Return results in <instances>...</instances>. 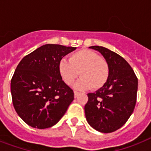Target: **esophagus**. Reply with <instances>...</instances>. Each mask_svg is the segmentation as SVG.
I'll return each instance as SVG.
<instances>
[{
	"mask_svg": "<svg viewBox=\"0 0 151 151\" xmlns=\"http://www.w3.org/2000/svg\"><path fill=\"white\" fill-rule=\"evenodd\" d=\"M80 94V92H77V91H74V97H78V95Z\"/></svg>",
	"mask_w": 151,
	"mask_h": 151,
	"instance_id": "esophagus-1",
	"label": "esophagus"
}]
</instances>
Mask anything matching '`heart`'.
<instances>
[{"label":"heart","instance_id":"obj_1","mask_svg":"<svg viewBox=\"0 0 151 151\" xmlns=\"http://www.w3.org/2000/svg\"><path fill=\"white\" fill-rule=\"evenodd\" d=\"M58 68L62 79L67 85H73L80 73L81 78L75 85L79 89H99L107 82L110 73L107 60L89 49L73 52L69 60L61 59Z\"/></svg>","mask_w":151,"mask_h":151}]
</instances>
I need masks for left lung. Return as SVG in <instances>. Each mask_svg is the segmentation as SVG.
Here are the masks:
<instances>
[{
	"instance_id": "left-lung-1",
	"label": "left lung",
	"mask_w": 151,
	"mask_h": 151,
	"mask_svg": "<svg viewBox=\"0 0 151 151\" xmlns=\"http://www.w3.org/2000/svg\"><path fill=\"white\" fill-rule=\"evenodd\" d=\"M99 51L110 64V78L94 93H88L85 106V117L97 131L109 133L119 129L129 120L136 103L138 79L128 62L117 53L102 46Z\"/></svg>"
}]
</instances>
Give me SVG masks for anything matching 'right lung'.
I'll return each mask as SVG.
<instances>
[{
    "instance_id": "1",
    "label": "right lung",
    "mask_w": 151,
    "mask_h": 151,
    "mask_svg": "<svg viewBox=\"0 0 151 151\" xmlns=\"http://www.w3.org/2000/svg\"><path fill=\"white\" fill-rule=\"evenodd\" d=\"M75 49L48 44L18 64L11 80V93L15 111L28 125L50 128L67 110L74 93L63 81L58 66L66 55Z\"/></svg>"
}]
</instances>
